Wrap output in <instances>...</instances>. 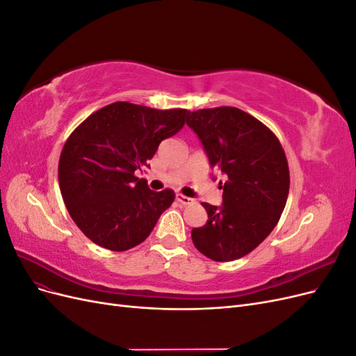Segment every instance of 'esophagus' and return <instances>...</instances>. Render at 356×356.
Listing matches in <instances>:
<instances>
[{
    "label": "esophagus",
    "mask_w": 356,
    "mask_h": 356,
    "mask_svg": "<svg viewBox=\"0 0 356 356\" xmlns=\"http://www.w3.org/2000/svg\"><path fill=\"white\" fill-rule=\"evenodd\" d=\"M177 200H178L181 204H184V207H187V204L193 203V199H190V197H187V196H184V195H181V193H178V195H177Z\"/></svg>",
    "instance_id": "34e87169"
}]
</instances>
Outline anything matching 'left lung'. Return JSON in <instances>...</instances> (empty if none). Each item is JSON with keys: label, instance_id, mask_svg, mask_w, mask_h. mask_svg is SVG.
Returning a JSON list of instances; mask_svg holds the SVG:
<instances>
[{"label": "left lung", "instance_id": "1", "mask_svg": "<svg viewBox=\"0 0 356 356\" xmlns=\"http://www.w3.org/2000/svg\"><path fill=\"white\" fill-rule=\"evenodd\" d=\"M224 182L222 204L202 203L208 221L191 230L197 250L213 261H233L250 254L277 224L289 191V169L276 135L255 117L234 106L187 114Z\"/></svg>", "mask_w": 356, "mask_h": 356}]
</instances>
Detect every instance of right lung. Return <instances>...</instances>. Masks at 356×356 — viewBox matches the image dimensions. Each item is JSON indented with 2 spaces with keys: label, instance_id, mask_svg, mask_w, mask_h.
I'll return each mask as SVG.
<instances>
[{
  "label": "right lung",
  "instance_id": "right-lung-1",
  "mask_svg": "<svg viewBox=\"0 0 356 356\" xmlns=\"http://www.w3.org/2000/svg\"><path fill=\"white\" fill-rule=\"evenodd\" d=\"M187 114L114 102L70 135L59 159V187L71 218L93 243L127 251L153 232L175 193L149 190L135 172L149 168L159 144L181 131Z\"/></svg>",
  "mask_w": 356,
  "mask_h": 356
}]
</instances>
